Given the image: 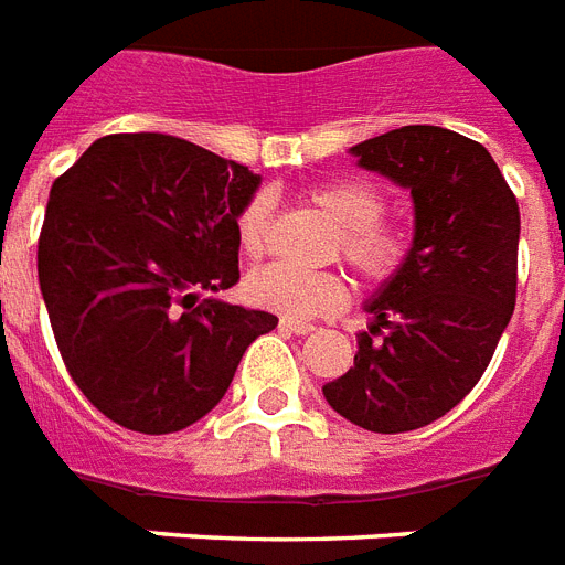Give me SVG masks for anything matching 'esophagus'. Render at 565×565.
Returning a JSON list of instances; mask_svg holds the SVG:
<instances>
[{
  "label": "esophagus",
  "mask_w": 565,
  "mask_h": 565,
  "mask_svg": "<svg viewBox=\"0 0 565 565\" xmlns=\"http://www.w3.org/2000/svg\"><path fill=\"white\" fill-rule=\"evenodd\" d=\"M278 328H281V331H287V334H296V337H305L313 331V326H308V322H296V319H281V322H278Z\"/></svg>",
  "instance_id": "esophagus-1"
}]
</instances>
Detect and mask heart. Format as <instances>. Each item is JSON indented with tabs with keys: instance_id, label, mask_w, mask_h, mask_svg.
I'll return each mask as SVG.
<instances>
[{
	"instance_id": "obj_1",
	"label": "heart",
	"mask_w": 565,
	"mask_h": 565,
	"mask_svg": "<svg viewBox=\"0 0 565 565\" xmlns=\"http://www.w3.org/2000/svg\"><path fill=\"white\" fill-rule=\"evenodd\" d=\"M308 199L340 231V257L363 281H390L407 260V234L393 222H381L384 195L370 181H328L308 190ZM269 199L252 195L234 220V237L246 257H260L269 237ZM252 305L281 313L284 319H313L345 301V281L334 273H301L287 264L260 266L246 278Z\"/></svg>"
}]
</instances>
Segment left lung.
Wrapping results in <instances>:
<instances>
[{"mask_svg": "<svg viewBox=\"0 0 565 565\" xmlns=\"http://www.w3.org/2000/svg\"><path fill=\"white\" fill-rule=\"evenodd\" d=\"M349 152L411 190L413 243L363 305L375 319L354 366L322 393L354 425L402 434L446 416L490 366L516 308L519 204L492 154L448 128L404 126Z\"/></svg>", "mask_w": 565, "mask_h": 565, "instance_id": "left-lung-1", "label": "left lung"}]
</instances>
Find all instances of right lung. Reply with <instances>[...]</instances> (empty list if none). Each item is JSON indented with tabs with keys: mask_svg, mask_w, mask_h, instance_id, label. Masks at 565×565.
I'll return each mask as SVG.
<instances>
[{
	"mask_svg": "<svg viewBox=\"0 0 565 565\" xmlns=\"http://www.w3.org/2000/svg\"><path fill=\"white\" fill-rule=\"evenodd\" d=\"M257 188L243 163L149 131L99 137L55 179L40 292L66 370L110 422L188 428L278 326L266 310L213 299L239 281L234 220Z\"/></svg>",
	"mask_w": 565,
	"mask_h": 565,
	"instance_id": "1",
	"label": "right lung"
}]
</instances>
